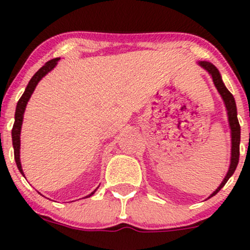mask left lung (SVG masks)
Returning <instances> with one entry per match:
<instances>
[{"instance_id":"left-lung-1","label":"left lung","mask_w":250,"mask_h":250,"mask_svg":"<svg viewBox=\"0 0 250 250\" xmlns=\"http://www.w3.org/2000/svg\"><path fill=\"white\" fill-rule=\"evenodd\" d=\"M201 67L205 68L206 70L210 74L211 77H213V81L215 87L217 88L219 93L222 96L223 101H225L227 111H228V120L229 125H230L231 129V159H230V167H229L228 173H227L225 180L222 181V183L220 185V187L214 191L213 194L209 197L214 196L215 194H217L221 190V188L226 185L227 181L229 180V177L234 174L235 169L237 167V163H239V157H240V139H241V128L239 120H237V111H236V103H235L234 96L231 95L230 91L226 88V85L223 84L222 79H221V75L219 70L216 69L214 64H211L210 62H200Z\"/></svg>"}]
</instances>
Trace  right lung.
Segmentation results:
<instances>
[{"label": "right lung", "instance_id": "1", "mask_svg": "<svg viewBox=\"0 0 250 250\" xmlns=\"http://www.w3.org/2000/svg\"><path fill=\"white\" fill-rule=\"evenodd\" d=\"M57 61H59V59L50 60V61H48L44 65H43L42 68H40V69L36 71L35 75L31 77L29 83H28V85H27V88H25L23 95L21 96V99H20L19 102H17L16 111H15V122H14L13 130H11V136H13L14 156H15V162L17 165V168H19V170L21 171L22 175H23V170H22L21 162H20V134H21V125H22V121H23V113H24L25 105H27V102L29 101L31 94H33L34 89H35L37 83L40 82V80H41L42 77L45 75V74L49 73V71L53 69L54 67H55ZM23 176H24V175H23ZM95 190H96V189H95ZM95 190H94L90 195H88V197L91 196V195L95 193Z\"/></svg>", "mask_w": 250, "mask_h": 250}]
</instances>
